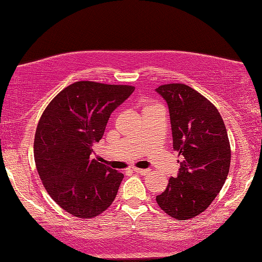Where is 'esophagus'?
I'll return each instance as SVG.
<instances>
[{
	"instance_id": "34e87169",
	"label": "esophagus",
	"mask_w": 262,
	"mask_h": 262,
	"mask_svg": "<svg viewBox=\"0 0 262 262\" xmlns=\"http://www.w3.org/2000/svg\"><path fill=\"white\" fill-rule=\"evenodd\" d=\"M132 171H134L136 173H140V174H147L150 172V170H148V168H145L144 170V168H137V167H133Z\"/></svg>"
}]
</instances>
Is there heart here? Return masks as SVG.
<instances>
[{
    "mask_svg": "<svg viewBox=\"0 0 262 262\" xmlns=\"http://www.w3.org/2000/svg\"><path fill=\"white\" fill-rule=\"evenodd\" d=\"M147 107H149V106H147ZM147 107H144V108H147Z\"/></svg>",
    "mask_w": 262,
    "mask_h": 262,
    "instance_id": "b5f03b06",
    "label": "heart"
}]
</instances>
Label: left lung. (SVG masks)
Here are the masks:
<instances>
[{
    "label": "left lung",
    "instance_id": "obj_1",
    "mask_svg": "<svg viewBox=\"0 0 262 262\" xmlns=\"http://www.w3.org/2000/svg\"><path fill=\"white\" fill-rule=\"evenodd\" d=\"M156 91L168 106L173 149L183 161L177 178L156 196L161 209L178 221L205 211L227 179L231 149L217 108L183 83L164 84Z\"/></svg>",
    "mask_w": 262,
    "mask_h": 262
}]
</instances>
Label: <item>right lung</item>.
<instances>
[{"label":"right lung","instance_id":"right-lung-1","mask_svg":"<svg viewBox=\"0 0 262 262\" xmlns=\"http://www.w3.org/2000/svg\"><path fill=\"white\" fill-rule=\"evenodd\" d=\"M130 85L90 81L64 88L43 111L34 136L38 173L51 198L79 219L98 216L112 205L123 174L92 158L111 113Z\"/></svg>","mask_w":262,"mask_h":262}]
</instances>
